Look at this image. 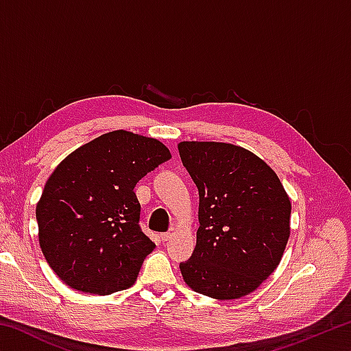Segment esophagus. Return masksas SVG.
Returning a JSON list of instances; mask_svg holds the SVG:
<instances>
[{
    "label": "esophagus",
    "instance_id": "esophagus-1",
    "mask_svg": "<svg viewBox=\"0 0 351 351\" xmlns=\"http://www.w3.org/2000/svg\"><path fill=\"white\" fill-rule=\"evenodd\" d=\"M175 235V229H170L169 232H165V234H161V240L162 241H169V240H171V237Z\"/></svg>",
    "mask_w": 351,
    "mask_h": 351
}]
</instances>
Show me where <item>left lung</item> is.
I'll list each match as a JSON object with an SVG mask.
<instances>
[{"instance_id":"8db88e82","label":"left lung","mask_w":351,"mask_h":351,"mask_svg":"<svg viewBox=\"0 0 351 351\" xmlns=\"http://www.w3.org/2000/svg\"><path fill=\"white\" fill-rule=\"evenodd\" d=\"M199 193L197 246L180 265L184 282L218 300L257 289L282 260L291 201L263 159L224 142H180Z\"/></svg>"}]
</instances>
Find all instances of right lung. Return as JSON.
Returning a JSON list of instances; mask_svg holds the SVG:
<instances>
[{"label":"right lung","mask_w":351,"mask_h":351,"mask_svg":"<svg viewBox=\"0 0 351 351\" xmlns=\"http://www.w3.org/2000/svg\"><path fill=\"white\" fill-rule=\"evenodd\" d=\"M170 158L158 139L116 130L57 165L35 215L41 252L64 285L105 295L136 282L156 245L139 226L134 187Z\"/></svg>","instance_id":"add662e5"}]
</instances>
